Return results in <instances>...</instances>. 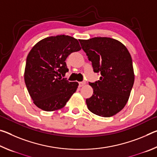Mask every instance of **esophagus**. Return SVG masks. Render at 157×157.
I'll list each match as a JSON object with an SVG mask.
<instances>
[{
    "mask_svg": "<svg viewBox=\"0 0 157 157\" xmlns=\"http://www.w3.org/2000/svg\"><path fill=\"white\" fill-rule=\"evenodd\" d=\"M85 84H86V82H79V87L83 86L84 85H85Z\"/></svg>",
    "mask_w": 157,
    "mask_h": 157,
    "instance_id": "34e87169",
    "label": "esophagus"
}]
</instances>
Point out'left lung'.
Masks as SVG:
<instances>
[{
	"label": "left lung",
	"mask_w": 157,
	"mask_h": 157,
	"mask_svg": "<svg viewBox=\"0 0 157 157\" xmlns=\"http://www.w3.org/2000/svg\"><path fill=\"white\" fill-rule=\"evenodd\" d=\"M79 41L94 72L101 74L99 80L89 83L94 94L86 100L87 107L102 117L116 115L126 105L134 82L131 55L121 42L109 37Z\"/></svg>",
	"instance_id": "left-lung-1"
}]
</instances>
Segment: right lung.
I'll return each mask as SVG.
<instances>
[{"label":"right lung","mask_w":157,"mask_h":157,"mask_svg":"<svg viewBox=\"0 0 157 157\" xmlns=\"http://www.w3.org/2000/svg\"><path fill=\"white\" fill-rule=\"evenodd\" d=\"M80 50L76 39L63 34L46 37L33 47L26 59L24 80L37 107L46 111L60 109L76 91L78 82L62 76L68 71L66 58Z\"/></svg>","instance_id":"1"}]
</instances>
